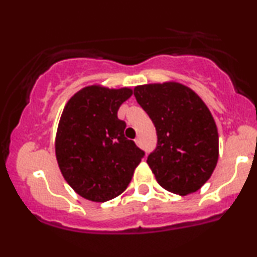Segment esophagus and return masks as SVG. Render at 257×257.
<instances>
[{
  "instance_id": "esophagus-1",
  "label": "esophagus",
  "mask_w": 257,
  "mask_h": 257,
  "mask_svg": "<svg viewBox=\"0 0 257 257\" xmlns=\"http://www.w3.org/2000/svg\"><path fill=\"white\" fill-rule=\"evenodd\" d=\"M135 144H137L138 146H141V139H140V138L135 139Z\"/></svg>"
}]
</instances>
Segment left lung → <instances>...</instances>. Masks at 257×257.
<instances>
[{
  "label": "left lung",
  "instance_id": "8db88e82",
  "mask_svg": "<svg viewBox=\"0 0 257 257\" xmlns=\"http://www.w3.org/2000/svg\"><path fill=\"white\" fill-rule=\"evenodd\" d=\"M134 95L157 133L147 164L158 184L180 196L198 191L219 158V134L209 108L193 90L175 82L139 85Z\"/></svg>",
  "mask_w": 257,
  "mask_h": 257
}]
</instances>
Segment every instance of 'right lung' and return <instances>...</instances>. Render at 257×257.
I'll return each instance as SVG.
<instances>
[{
  "label": "right lung",
  "instance_id": "1",
  "mask_svg": "<svg viewBox=\"0 0 257 257\" xmlns=\"http://www.w3.org/2000/svg\"><path fill=\"white\" fill-rule=\"evenodd\" d=\"M129 88L90 85L76 93L59 122L55 153L59 168L76 193L91 202H107L124 192L145 152L124 137L119 106Z\"/></svg>",
  "mask_w": 257,
  "mask_h": 257
}]
</instances>
